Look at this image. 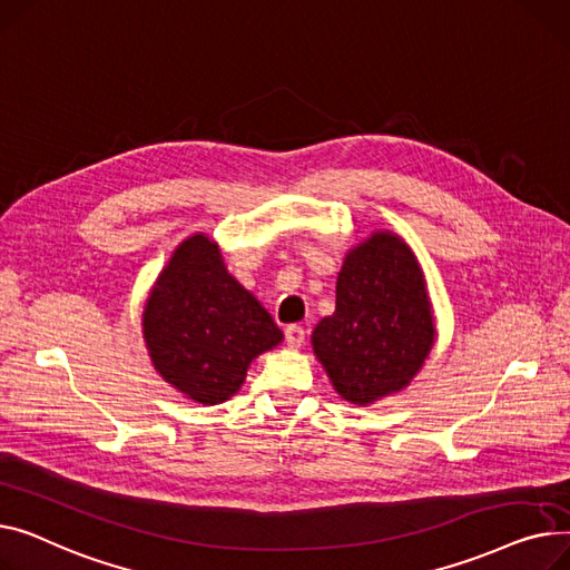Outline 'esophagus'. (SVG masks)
I'll return each mask as SVG.
<instances>
[{
    "label": "esophagus",
    "mask_w": 570,
    "mask_h": 570,
    "mask_svg": "<svg viewBox=\"0 0 570 570\" xmlns=\"http://www.w3.org/2000/svg\"><path fill=\"white\" fill-rule=\"evenodd\" d=\"M285 341H287V345H289L292 350L301 347V345L306 343V328L298 326V324H289V326L285 328Z\"/></svg>",
    "instance_id": "esophagus-1"
}]
</instances>
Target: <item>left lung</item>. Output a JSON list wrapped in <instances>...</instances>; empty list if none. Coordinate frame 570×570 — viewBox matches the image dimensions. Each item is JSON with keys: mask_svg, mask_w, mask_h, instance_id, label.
Here are the masks:
<instances>
[{"mask_svg": "<svg viewBox=\"0 0 570 570\" xmlns=\"http://www.w3.org/2000/svg\"><path fill=\"white\" fill-rule=\"evenodd\" d=\"M434 328L428 283L414 250L391 229L352 246L336 281V313L311 336L333 389L367 407L405 391L428 361Z\"/></svg>", "mask_w": 570, "mask_h": 570, "instance_id": "1", "label": "left lung"}]
</instances>
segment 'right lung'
<instances>
[{
    "mask_svg": "<svg viewBox=\"0 0 570 570\" xmlns=\"http://www.w3.org/2000/svg\"><path fill=\"white\" fill-rule=\"evenodd\" d=\"M142 338L154 371L193 403L212 407L242 389L253 358L281 345L283 331L227 272L220 246L197 232L151 285Z\"/></svg>",
    "mask_w": 570,
    "mask_h": 570,
    "instance_id": "obj_1",
    "label": "right lung"
}]
</instances>
